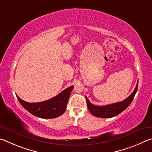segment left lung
<instances>
[{
	"mask_svg": "<svg viewBox=\"0 0 152 152\" xmlns=\"http://www.w3.org/2000/svg\"><path fill=\"white\" fill-rule=\"evenodd\" d=\"M137 86L138 82L137 83L134 91L125 100L122 101L121 102L112 103V104L106 105L104 106H97L93 105L92 103H90L89 100L86 96L88 110L93 115L97 117V118H110L118 115L119 113H121L122 111L126 110L130 105V103H132L137 92Z\"/></svg>",
	"mask_w": 152,
	"mask_h": 152,
	"instance_id": "1",
	"label": "left lung"
}]
</instances>
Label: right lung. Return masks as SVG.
Listing matches in <instances>:
<instances>
[{
    "label": "right lung",
    "instance_id": "add662e5",
    "mask_svg": "<svg viewBox=\"0 0 152 152\" xmlns=\"http://www.w3.org/2000/svg\"><path fill=\"white\" fill-rule=\"evenodd\" d=\"M73 86L63 90L57 96L39 103H28L17 95L23 107L33 115L41 118L53 119L63 114L66 108L68 100Z\"/></svg>",
    "mask_w": 152,
    "mask_h": 152
}]
</instances>
